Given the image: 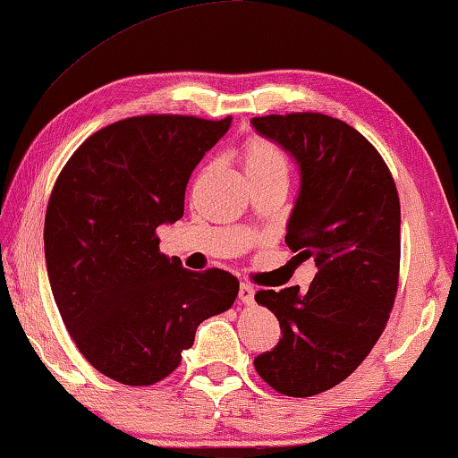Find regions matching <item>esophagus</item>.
Here are the masks:
<instances>
[{
	"label": "esophagus",
	"mask_w": 458,
	"mask_h": 458,
	"mask_svg": "<svg viewBox=\"0 0 458 458\" xmlns=\"http://www.w3.org/2000/svg\"><path fill=\"white\" fill-rule=\"evenodd\" d=\"M238 297L244 305H252L254 303V286L250 283H242V284H240Z\"/></svg>",
	"instance_id": "1"
}]
</instances>
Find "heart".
Returning <instances> with one entry per match:
<instances>
[{"instance_id": "heart-1", "label": "heart", "mask_w": 458, "mask_h": 458, "mask_svg": "<svg viewBox=\"0 0 458 458\" xmlns=\"http://www.w3.org/2000/svg\"><path fill=\"white\" fill-rule=\"evenodd\" d=\"M246 175H270L289 172V164L281 147L262 137H252L242 151Z\"/></svg>"}]
</instances>
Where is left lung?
Segmentation results:
<instances>
[{"label": "left lung", "mask_w": 458, "mask_h": 458, "mask_svg": "<svg viewBox=\"0 0 458 458\" xmlns=\"http://www.w3.org/2000/svg\"><path fill=\"white\" fill-rule=\"evenodd\" d=\"M257 133L293 155L301 190L284 242L317 267L299 286L259 291L281 323L259 376L293 398L321 394L352 374L382 335L398 291L400 199L390 169L360 131L321 113L254 117Z\"/></svg>", "instance_id": "obj_1"}]
</instances>
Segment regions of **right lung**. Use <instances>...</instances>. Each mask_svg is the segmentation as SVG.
I'll return each mask as SVG.
<instances>
[{"mask_svg": "<svg viewBox=\"0 0 458 458\" xmlns=\"http://www.w3.org/2000/svg\"><path fill=\"white\" fill-rule=\"evenodd\" d=\"M230 123L185 114L117 121L90 135L54 183L44 222L54 301L81 353L114 382L167 377L198 325L234 303L236 276L183 268L155 234L182 218L191 172Z\"/></svg>", "mask_w": 458, "mask_h": 458, "instance_id": "obj_1", "label": "right lung"}]
</instances>
